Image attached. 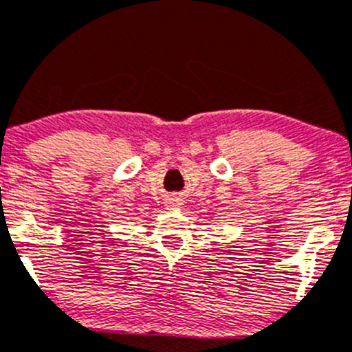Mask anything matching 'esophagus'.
Returning a JSON list of instances; mask_svg holds the SVG:
<instances>
[{"label": "esophagus", "instance_id": "obj_1", "mask_svg": "<svg viewBox=\"0 0 352 352\" xmlns=\"http://www.w3.org/2000/svg\"><path fill=\"white\" fill-rule=\"evenodd\" d=\"M172 205H173V204H172Z\"/></svg>", "mask_w": 352, "mask_h": 352}]
</instances>
